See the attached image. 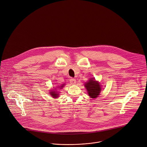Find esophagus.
I'll return each instance as SVG.
<instances>
[{
	"label": "esophagus",
	"instance_id": "obj_1",
	"mask_svg": "<svg viewBox=\"0 0 147 147\" xmlns=\"http://www.w3.org/2000/svg\"><path fill=\"white\" fill-rule=\"evenodd\" d=\"M70 82L71 84H74L76 83V80L73 78H70Z\"/></svg>",
	"mask_w": 147,
	"mask_h": 147
}]
</instances>
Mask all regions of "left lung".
Returning a JSON list of instances; mask_svg holds the SVG:
<instances>
[{
  "label": "left lung",
  "instance_id": "left-lung-1",
  "mask_svg": "<svg viewBox=\"0 0 147 147\" xmlns=\"http://www.w3.org/2000/svg\"><path fill=\"white\" fill-rule=\"evenodd\" d=\"M84 86L88 91V95L91 98H97L99 95L101 91V86L98 82L95 81L94 78L90 80L85 84Z\"/></svg>",
  "mask_w": 147,
  "mask_h": 147
}]
</instances>
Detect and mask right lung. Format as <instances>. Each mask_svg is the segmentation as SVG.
<instances>
[{"label":"right lung","instance_id":"1","mask_svg":"<svg viewBox=\"0 0 147 147\" xmlns=\"http://www.w3.org/2000/svg\"><path fill=\"white\" fill-rule=\"evenodd\" d=\"M64 84H62V86H61L60 87H59V88H63V87H64ZM51 92H50L51 94V95L53 96V98H56L58 97V94H57V93L56 92H55V91H51Z\"/></svg>","mask_w":147,"mask_h":147}]
</instances>
